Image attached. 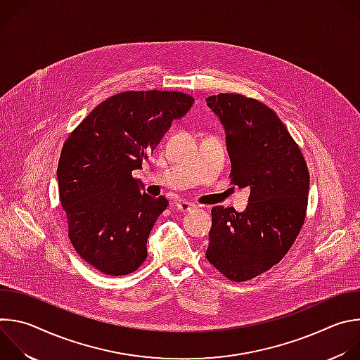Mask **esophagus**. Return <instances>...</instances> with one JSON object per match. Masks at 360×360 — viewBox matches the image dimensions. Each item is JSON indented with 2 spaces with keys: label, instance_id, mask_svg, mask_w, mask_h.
<instances>
[{
  "label": "esophagus",
  "instance_id": "obj_1",
  "mask_svg": "<svg viewBox=\"0 0 360 360\" xmlns=\"http://www.w3.org/2000/svg\"><path fill=\"white\" fill-rule=\"evenodd\" d=\"M175 207H176V210H178L179 212H182V214L191 212V211H193V210L196 208L192 202H188V200H178V202L175 203Z\"/></svg>",
  "mask_w": 360,
  "mask_h": 360
}]
</instances>
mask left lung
<instances>
[{
	"label": "left lung",
	"mask_w": 360,
	"mask_h": 360,
	"mask_svg": "<svg viewBox=\"0 0 360 360\" xmlns=\"http://www.w3.org/2000/svg\"><path fill=\"white\" fill-rule=\"evenodd\" d=\"M226 132L231 182L249 186L245 212L214 207L207 259L224 276L245 282L279 264L306 217L309 171L278 115L240 94L207 98Z\"/></svg>",
	"instance_id": "left-lung-1"
}]
</instances>
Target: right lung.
Masks as SVG:
<instances>
[{
  "instance_id": "1",
  "label": "right lung",
  "mask_w": 360,
  "mask_h": 360,
  "mask_svg": "<svg viewBox=\"0 0 360 360\" xmlns=\"http://www.w3.org/2000/svg\"><path fill=\"white\" fill-rule=\"evenodd\" d=\"M192 104L191 95L176 91L120 92L96 105L64 142L57 176L68 238L99 272L128 275L146 259L148 236L168 199L141 192L132 171Z\"/></svg>"
}]
</instances>
